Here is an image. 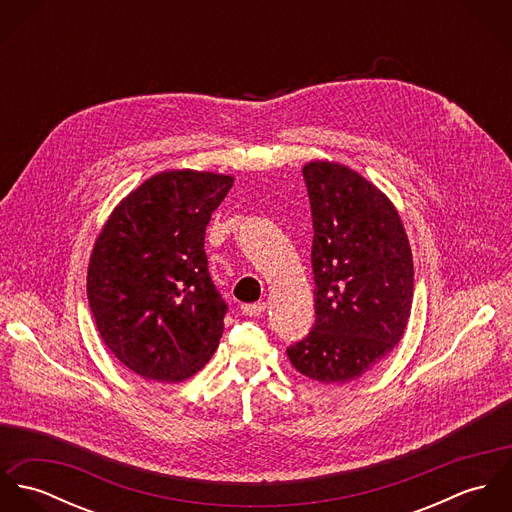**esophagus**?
Listing matches in <instances>:
<instances>
[{
    "label": "esophagus",
    "instance_id": "1",
    "mask_svg": "<svg viewBox=\"0 0 512 512\" xmlns=\"http://www.w3.org/2000/svg\"><path fill=\"white\" fill-rule=\"evenodd\" d=\"M264 311H266V301H256V303L242 305V313L246 317H260Z\"/></svg>",
    "mask_w": 512,
    "mask_h": 512
}]
</instances>
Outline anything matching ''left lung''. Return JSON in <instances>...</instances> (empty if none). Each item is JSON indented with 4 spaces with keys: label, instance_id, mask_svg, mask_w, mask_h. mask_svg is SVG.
<instances>
[{
    "label": "left lung",
    "instance_id": "obj_1",
    "mask_svg": "<svg viewBox=\"0 0 512 512\" xmlns=\"http://www.w3.org/2000/svg\"><path fill=\"white\" fill-rule=\"evenodd\" d=\"M311 217L315 325L288 349L297 372L345 384L402 339L414 297L412 250L390 199L347 165H303Z\"/></svg>",
    "mask_w": 512,
    "mask_h": 512
}]
</instances>
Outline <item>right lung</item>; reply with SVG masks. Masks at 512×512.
<instances>
[{
	"label": "right lung",
	"instance_id": "1",
	"mask_svg": "<svg viewBox=\"0 0 512 512\" xmlns=\"http://www.w3.org/2000/svg\"><path fill=\"white\" fill-rule=\"evenodd\" d=\"M232 175L173 169L144 181L104 222L88 264V303L104 345L132 372L181 382L219 347L226 303L205 254Z\"/></svg>",
	"mask_w": 512,
	"mask_h": 512
}]
</instances>
